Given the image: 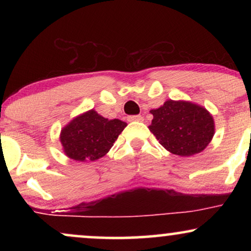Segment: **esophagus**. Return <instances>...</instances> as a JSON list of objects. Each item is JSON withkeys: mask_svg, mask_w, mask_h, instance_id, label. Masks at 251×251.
<instances>
[{"mask_svg": "<svg viewBox=\"0 0 251 251\" xmlns=\"http://www.w3.org/2000/svg\"><path fill=\"white\" fill-rule=\"evenodd\" d=\"M129 121H137V122H143L144 121V118L142 115H132V116H129L128 118Z\"/></svg>", "mask_w": 251, "mask_h": 251, "instance_id": "34e87169", "label": "esophagus"}]
</instances>
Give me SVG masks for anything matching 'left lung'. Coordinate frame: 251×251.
Instances as JSON below:
<instances>
[{
    "instance_id": "1",
    "label": "left lung",
    "mask_w": 251,
    "mask_h": 251,
    "mask_svg": "<svg viewBox=\"0 0 251 251\" xmlns=\"http://www.w3.org/2000/svg\"><path fill=\"white\" fill-rule=\"evenodd\" d=\"M153 114L149 129L170 153L192 156L203 151L215 135V121L203 106L187 100H169Z\"/></svg>"
}]
</instances>
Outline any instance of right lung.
<instances>
[{"instance_id":"obj_1","label":"right lung","mask_w":251,"mask_h":251,"mask_svg":"<svg viewBox=\"0 0 251 251\" xmlns=\"http://www.w3.org/2000/svg\"><path fill=\"white\" fill-rule=\"evenodd\" d=\"M126 123L108 120L90 109L71 120L60 131L65 155L78 162L96 161L105 156Z\"/></svg>"}]
</instances>
